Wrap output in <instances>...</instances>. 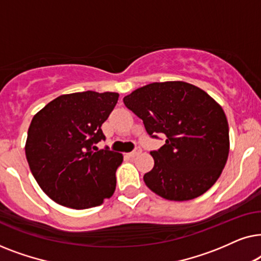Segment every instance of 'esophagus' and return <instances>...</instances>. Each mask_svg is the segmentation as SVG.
I'll use <instances>...</instances> for the list:
<instances>
[{"instance_id": "obj_1", "label": "esophagus", "mask_w": 261, "mask_h": 261, "mask_svg": "<svg viewBox=\"0 0 261 261\" xmlns=\"http://www.w3.org/2000/svg\"><path fill=\"white\" fill-rule=\"evenodd\" d=\"M140 153H141V148L140 147H137L133 152L128 153V155H129L130 158H134V156H137L138 154H140Z\"/></svg>"}]
</instances>
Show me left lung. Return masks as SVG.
<instances>
[{
  "mask_svg": "<svg viewBox=\"0 0 261 261\" xmlns=\"http://www.w3.org/2000/svg\"><path fill=\"white\" fill-rule=\"evenodd\" d=\"M152 138L165 134L145 184L160 197L189 201L208 191L222 173L229 153V128L222 107L185 82L151 83L124 96Z\"/></svg>",
  "mask_w": 261,
  "mask_h": 261,
  "instance_id": "1",
  "label": "left lung"
}]
</instances>
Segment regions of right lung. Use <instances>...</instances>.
I'll list each match as a JSON object with an SVG mask.
<instances>
[{
	"label": "right lung",
	"mask_w": 261,
	"mask_h": 261,
	"mask_svg": "<svg viewBox=\"0 0 261 261\" xmlns=\"http://www.w3.org/2000/svg\"><path fill=\"white\" fill-rule=\"evenodd\" d=\"M117 99V92H74L55 98L34 115L24 151L32 174L52 201L88 209L113 196L123 156L95 145L106 139L101 126Z\"/></svg>",
	"instance_id": "add662e5"
}]
</instances>
